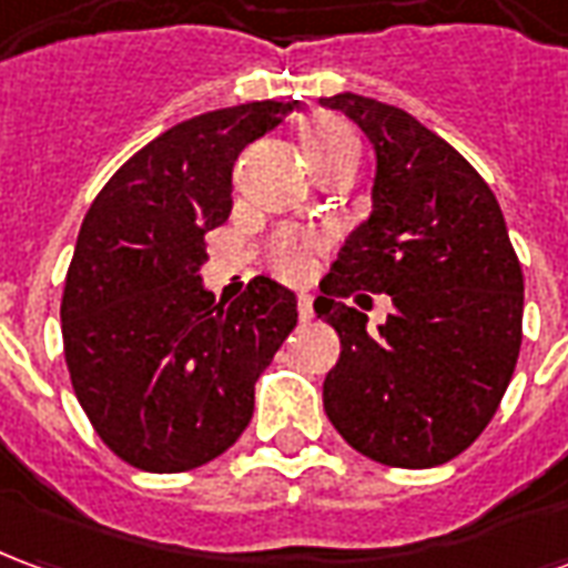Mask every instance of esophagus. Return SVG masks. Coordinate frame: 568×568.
I'll return each instance as SVG.
<instances>
[{
	"label": "esophagus",
	"mask_w": 568,
	"mask_h": 568,
	"mask_svg": "<svg viewBox=\"0 0 568 568\" xmlns=\"http://www.w3.org/2000/svg\"><path fill=\"white\" fill-rule=\"evenodd\" d=\"M297 316H301V322L313 320V297L297 295Z\"/></svg>",
	"instance_id": "34e87169"
}]
</instances>
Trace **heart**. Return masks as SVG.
<instances>
[{
  "mask_svg": "<svg viewBox=\"0 0 568 568\" xmlns=\"http://www.w3.org/2000/svg\"><path fill=\"white\" fill-rule=\"evenodd\" d=\"M304 151H307V163L322 161V158H334V154H344V151H358V140L346 121L322 115L304 133ZM313 248H316L313 236L292 234V231L276 234L271 243L273 271L283 273L288 280H301L310 271V252Z\"/></svg>",
  "mask_w": 568,
  "mask_h": 568,
  "instance_id": "b5f03b06",
  "label": "heart"
}]
</instances>
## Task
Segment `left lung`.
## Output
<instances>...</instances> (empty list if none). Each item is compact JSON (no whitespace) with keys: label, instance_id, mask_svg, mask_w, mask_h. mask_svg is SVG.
Masks as SVG:
<instances>
[{"label":"left lung","instance_id":"left-lung-1","mask_svg":"<svg viewBox=\"0 0 568 568\" xmlns=\"http://www.w3.org/2000/svg\"><path fill=\"white\" fill-rule=\"evenodd\" d=\"M374 145V210L322 280L341 334L322 402L349 447L393 468L450 463L496 414L524 341V271L499 200L450 142L405 109L322 97ZM358 287L396 310L378 334L345 307Z\"/></svg>","mask_w":568,"mask_h":568}]
</instances>
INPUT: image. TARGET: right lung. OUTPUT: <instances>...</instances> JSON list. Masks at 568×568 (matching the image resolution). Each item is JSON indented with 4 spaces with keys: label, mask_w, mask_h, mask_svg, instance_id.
<instances>
[{
    "label": "right lung",
    "mask_w": 568,
    "mask_h": 568,
    "mask_svg": "<svg viewBox=\"0 0 568 568\" xmlns=\"http://www.w3.org/2000/svg\"><path fill=\"white\" fill-rule=\"evenodd\" d=\"M301 100L187 118L118 170L84 215L60 304L63 353L109 450L154 475L222 456L255 381L297 325L295 295L255 276L234 304L203 288V236L231 215L234 161Z\"/></svg>",
    "instance_id": "add662e5"
}]
</instances>
